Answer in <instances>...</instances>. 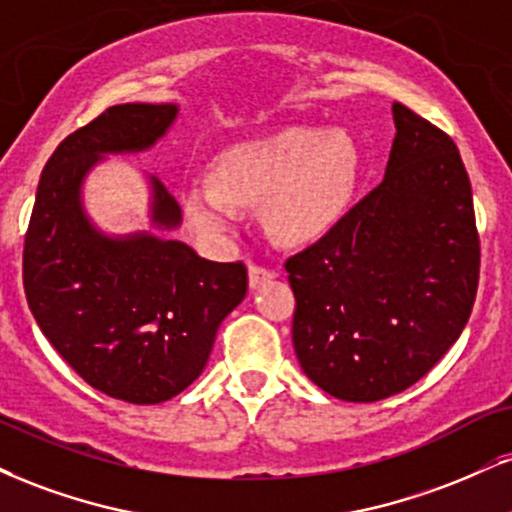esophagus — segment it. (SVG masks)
I'll list each match as a JSON object with an SVG mask.
<instances>
[{"label":"esophagus","mask_w":512,"mask_h":512,"mask_svg":"<svg viewBox=\"0 0 512 512\" xmlns=\"http://www.w3.org/2000/svg\"><path fill=\"white\" fill-rule=\"evenodd\" d=\"M272 276H276V272H272V269L260 267V264H250V272H248L250 288H257V286H260V283L272 279Z\"/></svg>","instance_id":"34e87169"}]
</instances>
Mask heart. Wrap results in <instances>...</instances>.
<instances>
[{"instance_id":"1","label":"heart","mask_w":512,"mask_h":512,"mask_svg":"<svg viewBox=\"0 0 512 512\" xmlns=\"http://www.w3.org/2000/svg\"><path fill=\"white\" fill-rule=\"evenodd\" d=\"M360 155L346 131L286 126L221 150L209 181L183 193V209L197 231L224 236L238 221V205L262 200V219L283 243L319 238L353 195Z\"/></svg>"}]
</instances>
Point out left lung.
Returning <instances> with one entry per match:
<instances>
[{"mask_svg":"<svg viewBox=\"0 0 512 512\" xmlns=\"http://www.w3.org/2000/svg\"><path fill=\"white\" fill-rule=\"evenodd\" d=\"M393 123L384 181L283 264L300 367L348 403L420 381L463 334L479 283L472 186L458 147L400 102Z\"/></svg>","mask_w":512,"mask_h":512,"instance_id":"obj_1","label":"left lung"}]
</instances>
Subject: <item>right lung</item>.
I'll return each instance as SVG.
<instances>
[{
    "label": "right lung",
    "mask_w": 512,
    "mask_h": 512,
    "mask_svg": "<svg viewBox=\"0 0 512 512\" xmlns=\"http://www.w3.org/2000/svg\"><path fill=\"white\" fill-rule=\"evenodd\" d=\"M176 104H116L59 143L42 169L23 245V288L54 350L92 389L155 405L205 369L219 324L248 293L243 262H209L181 240L112 238L80 200L104 155L143 152L169 131ZM150 217L176 229L181 207L150 176Z\"/></svg>",
    "instance_id": "add662e5"
}]
</instances>
